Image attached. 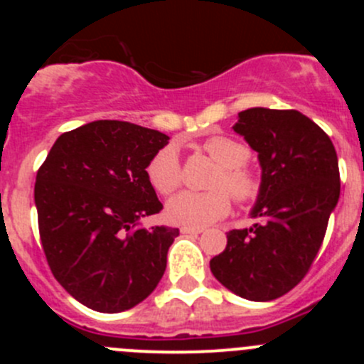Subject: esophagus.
<instances>
[{"mask_svg":"<svg viewBox=\"0 0 364 364\" xmlns=\"http://www.w3.org/2000/svg\"><path fill=\"white\" fill-rule=\"evenodd\" d=\"M181 232L183 234H200V232H204V229H203V227H186V225H183Z\"/></svg>","mask_w":364,"mask_h":364,"instance_id":"34e87169","label":"esophagus"}]
</instances>
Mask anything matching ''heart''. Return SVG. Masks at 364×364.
I'll use <instances>...</instances> for the list:
<instances>
[{
    "mask_svg": "<svg viewBox=\"0 0 364 364\" xmlns=\"http://www.w3.org/2000/svg\"><path fill=\"white\" fill-rule=\"evenodd\" d=\"M204 151L218 164L209 192H179L167 203V216L174 223L186 227H204L216 222L230 211L231 196L240 203L255 199L260 183L245 161L248 160L247 146L227 135H211L203 144ZM149 183L156 192H174L181 183V164L176 146L159 149L146 167ZM229 189L228 193L226 190Z\"/></svg>",
    "mask_w": 364,
    "mask_h": 364,
    "instance_id": "heart-1",
    "label": "heart"
}]
</instances>
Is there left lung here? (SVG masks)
<instances>
[{
    "instance_id": "obj_1",
    "label": "left lung",
    "mask_w": 364,
    "mask_h": 364,
    "mask_svg": "<svg viewBox=\"0 0 364 364\" xmlns=\"http://www.w3.org/2000/svg\"><path fill=\"white\" fill-rule=\"evenodd\" d=\"M232 130L259 159L250 211L259 223L227 232L225 250L209 267L236 296L271 301L303 280L321 248L340 199L338 156L326 132L299 111L247 109Z\"/></svg>"
}]
</instances>
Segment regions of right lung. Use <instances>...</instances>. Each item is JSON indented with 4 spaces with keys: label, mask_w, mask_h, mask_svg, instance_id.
Here are the masks:
<instances>
[{
    "label": "right lung",
    "mask_w": 364,
    "mask_h": 364,
    "mask_svg": "<svg viewBox=\"0 0 364 364\" xmlns=\"http://www.w3.org/2000/svg\"><path fill=\"white\" fill-rule=\"evenodd\" d=\"M168 135L127 121L61 134L35 183L43 252L54 278L91 310L119 314L155 291L178 229L141 220L161 211L146 167Z\"/></svg>",
    "instance_id": "1"
}]
</instances>
